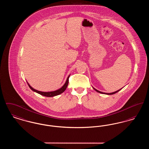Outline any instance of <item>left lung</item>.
Wrapping results in <instances>:
<instances>
[{
    "instance_id": "obj_1",
    "label": "left lung",
    "mask_w": 149,
    "mask_h": 149,
    "mask_svg": "<svg viewBox=\"0 0 149 149\" xmlns=\"http://www.w3.org/2000/svg\"><path fill=\"white\" fill-rule=\"evenodd\" d=\"M93 88L96 91V92H97L99 93H101V94H107V95H112V94H115V93H116L118 92V91H120V90H121L122 89V88L121 89H119L118 91H116V92H114L112 93H103V92H100V91H98V90H97L96 89H95V88H94L93 87Z\"/></svg>"
}]
</instances>
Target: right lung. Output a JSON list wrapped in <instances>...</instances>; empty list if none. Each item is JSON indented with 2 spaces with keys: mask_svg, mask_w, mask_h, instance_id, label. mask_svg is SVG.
I'll return each mask as SVG.
<instances>
[{
  "mask_svg": "<svg viewBox=\"0 0 149 149\" xmlns=\"http://www.w3.org/2000/svg\"><path fill=\"white\" fill-rule=\"evenodd\" d=\"M70 75H69L68 76V77L67 79H66V81L65 83L64 84V85H63L61 88L57 89L56 91H52V92H45L38 91H37V90H36V89H35L34 88H33L31 85L29 84V83L27 81V84H28V85H29V87L30 88V89H31L32 91H33V92L37 93H38V94L42 95L43 96H45V97H52L56 96V95H59V94L63 93L64 92V91L66 90V88H67V86H68V84H69V78Z\"/></svg>",
  "mask_w": 149,
  "mask_h": 149,
  "instance_id": "obj_1",
  "label": "right lung"
}]
</instances>
